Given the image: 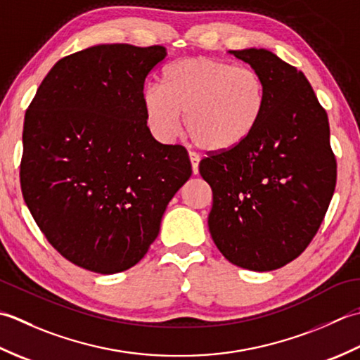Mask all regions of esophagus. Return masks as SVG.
I'll list each match as a JSON object with an SVG mask.
<instances>
[{"instance_id":"1","label":"esophagus","mask_w":360,"mask_h":360,"mask_svg":"<svg viewBox=\"0 0 360 360\" xmlns=\"http://www.w3.org/2000/svg\"><path fill=\"white\" fill-rule=\"evenodd\" d=\"M189 160H191V166H193V174L197 175V174H199L200 157L197 155V153H194V152H189Z\"/></svg>"}]
</instances>
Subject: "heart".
Segmentation results:
<instances>
[{
    "instance_id": "b5f03b06",
    "label": "heart",
    "mask_w": 360,
    "mask_h": 360,
    "mask_svg": "<svg viewBox=\"0 0 360 360\" xmlns=\"http://www.w3.org/2000/svg\"><path fill=\"white\" fill-rule=\"evenodd\" d=\"M146 122L160 141H172L185 113L188 136L208 152H225L253 134L266 107V86L252 68L211 57L171 63L163 82L141 91Z\"/></svg>"
}]
</instances>
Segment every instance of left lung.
Returning a JSON list of instances; mask_svg holds the SVG:
<instances>
[{
  "instance_id": "1",
  "label": "left lung",
  "mask_w": 360,
  "mask_h": 360,
  "mask_svg": "<svg viewBox=\"0 0 360 360\" xmlns=\"http://www.w3.org/2000/svg\"><path fill=\"white\" fill-rule=\"evenodd\" d=\"M229 53L262 77L266 107L244 143L200 161L212 189L208 226L231 264L269 272L302 255L319 231L335 157L328 115L302 71L262 48Z\"/></svg>"
}]
</instances>
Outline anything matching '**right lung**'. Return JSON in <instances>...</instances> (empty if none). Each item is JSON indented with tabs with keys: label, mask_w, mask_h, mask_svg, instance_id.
<instances>
[{
	"label": "right lung",
	"mask_w": 360,
	"mask_h": 360,
	"mask_svg": "<svg viewBox=\"0 0 360 360\" xmlns=\"http://www.w3.org/2000/svg\"><path fill=\"white\" fill-rule=\"evenodd\" d=\"M165 46L96 45L58 60L25 116L20 181L41 233L63 258L112 275L134 267L193 174L181 146L152 136L144 80Z\"/></svg>",
	"instance_id": "add662e5"
}]
</instances>
